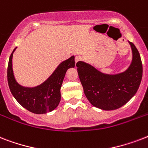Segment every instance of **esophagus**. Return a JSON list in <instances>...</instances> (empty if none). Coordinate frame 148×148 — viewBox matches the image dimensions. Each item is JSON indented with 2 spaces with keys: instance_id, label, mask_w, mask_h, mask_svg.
<instances>
[{
  "instance_id": "1",
  "label": "esophagus",
  "mask_w": 148,
  "mask_h": 148,
  "mask_svg": "<svg viewBox=\"0 0 148 148\" xmlns=\"http://www.w3.org/2000/svg\"><path fill=\"white\" fill-rule=\"evenodd\" d=\"M82 60V57H81V56L77 55L75 57V63H76V64L78 62V61H80V60Z\"/></svg>"
}]
</instances>
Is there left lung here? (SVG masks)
Wrapping results in <instances>:
<instances>
[{
  "instance_id": "8db88e82",
  "label": "left lung",
  "mask_w": 148,
  "mask_h": 148,
  "mask_svg": "<svg viewBox=\"0 0 148 148\" xmlns=\"http://www.w3.org/2000/svg\"><path fill=\"white\" fill-rule=\"evenodd\" d=\"M131 64L118 74H105L90 64L77 63L79 78L84 92L91 104L101 110H111L127 103L138 91L142 79L143 67L140 53L133 43Z\"/></svg>"
}]
</instances>
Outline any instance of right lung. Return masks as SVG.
I'll list each match as a JSON object with an SVG mask.
<instances>
[{
  "label": "right lung",
  "instance_id": "right-lung-1",
  "mask_svg": "<svg viewBox=\"0 0 148 148\" xmlns=\"http://www.w3.org/2000/svg\"><path fill=\"white\" fill-rule=\"evenodd\" d=\"M9 58L8 67V81L12 95L18 103L29 111L42 114L53 110L60 101V88L65 74L70 67H74V56L59 64L52 74L42 84L35 87L21 85L15 79L13 71V53Z\"/></svg>",
  "mask_w": 148,
  "mask_h": 148
}]
</instances>
